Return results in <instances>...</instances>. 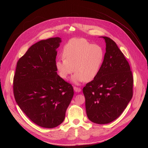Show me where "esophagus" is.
<instances>
[{
    "instance_id": "obj_1",
    "label": "esophagus",
    "mask_w": 148,
    "mask_h": 148,
    "mask_svg": "<svg viewBox=\"0 0 148 148\" xmlns=\"http://www.w3.org/2000/svg\"><path fill=\"white\" fill-rule=\"evenodd\" d=\"M74 91L76 92H80V91H81V88H78V87H74Z\"/></svg>"
}]
</instances>
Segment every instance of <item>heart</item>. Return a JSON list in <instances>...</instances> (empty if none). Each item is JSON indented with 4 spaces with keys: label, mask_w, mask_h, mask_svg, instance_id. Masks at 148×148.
I'll list each match as a JSON object with an SVG mask.
<instances>
[{
    "label": "heart",
    "mask_w": 148,
    "mask_h": 148,
    "mask_svg": "<svg viewBox=\"0 0 148 148\" xmlns=\"http://www.w3.org/2000/svg\"><path fill=\"white\" fill-rule=\"evenodd\" d=\"M103 49L90 43L83 38H72L64 46L62 57L57 60L55 67L58 75L66 79L74 70L71 81L78 85L93 80L98 74L104 58Z\"/></svg>",
    "instance_id": "heart-1"
}]
</instances>
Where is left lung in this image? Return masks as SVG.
Segmentation results:
<instances>
[{
    "instance_id": "1",
    "label": "left lung",
    "mask_w": 148,
    "mask_h": 148,
    "mask_svg": "<svg viewBox=\"0 0 148 148\" xmlns=\"http://www.w3.org/2000/svg\"><path fill=\"white\" fill-rule=\"evenodd\" d=\"M106 52L97 76L83 88L88 119L98 124L118 118L133 95L134 78L127 60L115 42L101 36Z\"/></svg>"
}]
</instances>
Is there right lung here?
<instances>
[{
    "instance_id": "obj_1",
    "label": "right lung",
    "mask_w": 148,
    "mask_h": 148,
    "mask_svg": "<svg viewBox=\"0 0 148 148\" xmlns=\"http://www.w3.org/2000/svg\"><path fill=\"white\" fill-rule=\"evenodd\" d=\"M60 37L39 41L17 63L13 93L20 108L37 125L53 128L65 118L74 95L73 86L55 67Z\"/></svg>"
}]
</instances>
